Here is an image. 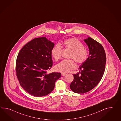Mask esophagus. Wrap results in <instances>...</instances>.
Returning <instances> with one entry per match:
<instances>
[{
  "instance_id": "esophagus-1",
  "label": "esophagus",
  "mask_w": 121,
  "mask_h": 121,
  "mask_svg": "<svg viewBox=\"0 0 121 121\" xmlns=\"http://www.w3.org/2000/svg\"><path fill=\"white\" fill-rule=\"evenodd\" d=\"M66 74L65 73H62V74H61V75H62V76H65L66 75Z\"/></svg>"
}]
</instances>
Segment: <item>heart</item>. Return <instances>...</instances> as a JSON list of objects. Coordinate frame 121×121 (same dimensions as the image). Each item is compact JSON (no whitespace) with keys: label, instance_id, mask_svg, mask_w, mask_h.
<instances>
[{"label":"heart","instance_id":"obj_1","mask_svg":"<svg viewBox=\"0 0 121 121\" xmlns=\"http://www.w3.org/2000/svg\"><path fill=\"white\" fill-rule=\"evenodd\" d=\"M62 47L65 49L71 50L68 58H71L78 64H81L85 62L88 57V51L84 48L83 44L77 39L72 38L62 42ZM62 47L57 44L54 46L51 50V54L55 61H58L61 57ZM75 65L71 59H66L63 60L55 66L56 71L63 73L69 72L74 69Z\"/></svg>","mask_w":121,"mask_h":121}]
</instances>
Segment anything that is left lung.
Returning a JSON list of instances; mask_svg holds the SVG:
<instances>
[{
  "label": "left lung",
  "instance_id": "left-lung-1",
  "mask_svg": "<svg viewBox=\"0 0 121 121\" xmlns=\"http://www.w3.org/2000/svg\"><path fill=\"white\" fill-rule=\"evenodd\" d=\"M90 51L89 55L79 67V72L73 74L74 80L70 85L71 90L84 93L92 90L99 83L105 71L106 56L102 45L88 37L84 40Z\"/></svg>",
  "mask_w": 121,
  "mask_h": 121
}]
</instances>
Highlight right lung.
<instances>
[{
    "label": "right lung",
    "mask_w": 121,
    "mask_h": 121,
    "mask_svg": "<svg viewBox=\"0 0 121 121\" xmlns=\"http://www.w3.org/2000/svg\"><path fill=\"white\" fill-rule=\"evenodd\" d=\"M54 46L46 37L35 38L23 47L17 56V76L22 87L32 96L49 94L61 76L60 73H47L53 65L51 50Z\"/></svg>",
    "instance_id": "obj_1"
}]
</instances>
